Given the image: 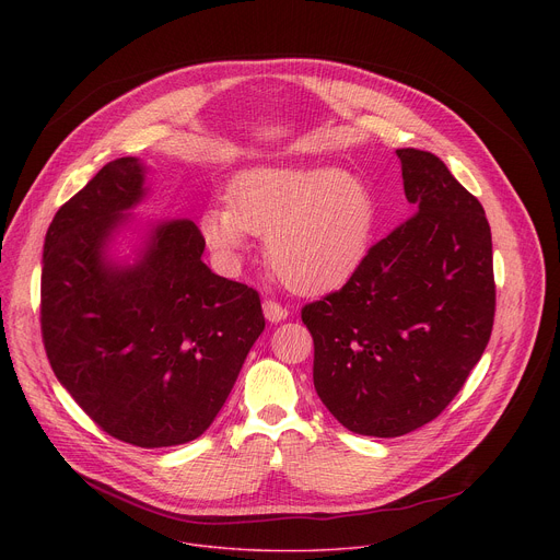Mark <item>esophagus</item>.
<instances>
[{
  "label": "esophagus",
  "instance_id": "esophagus-1",
  "mask_svg": "<svg viewBox=\"0 0 560 560\" xmlns=\"http://www.w3.org/2000/svg\"><path fill=\"white\" fill-rule=\"evenodd\" d=\"M288 307H283L281 303H277V301H270V299H266L264 301V316L268 318L270 324H281L283 318H288Z\"/></svg>",
  "mask_w": 560,
  "mask_h": 560
}]
</instances>
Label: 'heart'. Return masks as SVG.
Here are the masks:
<instances>
[{
	"instance_id": "1",
	"label": "heart",
	"mask_w": 560,
	"mask_h": 560,
	"mask_svg": "<svg viewBox=\"0 0 560 560\" xmlns=\"http://www.w3.org/2000/svg\"><path fill=\"white\" fill-rule=\"evenodd\" d=\"M376 201L354 173L330 166H257L236 175L228 206L203 212L206 246L236 261L248 234L266 236V261L301 294L343 285L363 264L376 230Z\"/></svg>"
}]
</instances>
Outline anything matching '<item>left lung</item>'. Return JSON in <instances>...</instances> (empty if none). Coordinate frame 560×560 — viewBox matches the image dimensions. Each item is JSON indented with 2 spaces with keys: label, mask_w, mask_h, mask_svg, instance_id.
Instances as JSON below:
<instances>
[{
  "label": "left lung",
  "mask_w": 560,
  "mask_h": 560,
  "mask_svg": "<svg viewBox=\"0 0 560 560\" xmlns=\"http://www.w3.org/2000/svg\"><path fill=\"white\" fill-rule=\"evenodd\" d=\"M415 217L374 244L348 283L301 310L314 389L354 434L392 439L436 419L494 324L483 206L432 152L396 150Z\"/></svg>",
  "instance_id": "8db88e82"
}]
</instances>
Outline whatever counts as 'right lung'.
<instances>
[{
  "mask_svg": "<svg viewBox=\"0 0 560 560\" xmlns=\"http://www.w3.org/2000/svg\"><path fill=\"white\" fill-rule=\"evenodd\" d=\"M148 195L137 156L106 164L44 238L50 368L104 432L139 447L201 436L266 328L257 290L214 275L190 219L150 221L132 259L117 234Z\"/></svg>",
  "mask_w": 560,
  "mask_h": 560,
  "instance_id": "add662e5",
  "label": "right lung"
}]
</instances>
